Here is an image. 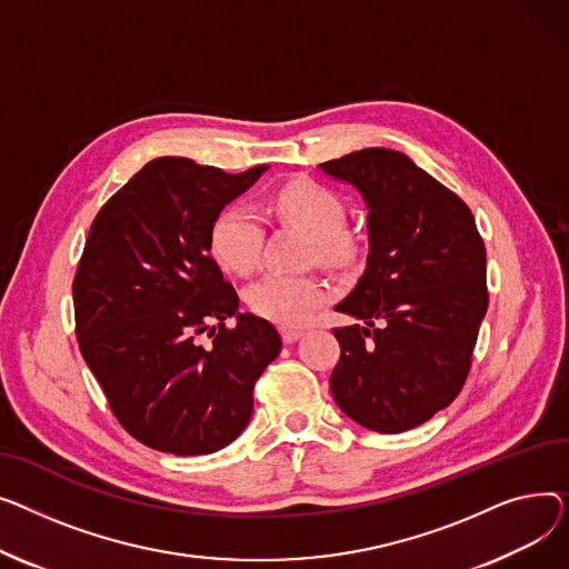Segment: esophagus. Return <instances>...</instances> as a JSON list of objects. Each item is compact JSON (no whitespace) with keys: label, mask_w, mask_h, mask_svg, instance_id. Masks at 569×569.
<instances>
[{"label":"esophagus","mask_w":569,"mask_h":569,"mask_svg":"<svg viewBox=\"0 0 569 569\" xmlns=\"http://www.w3.org/2000/svg\"><path fill=\"white\" fill-rule=\"evenodd\" d=\"M280 336H282L284 345H293L296 340L303 338V330H298V328H282Z\"/></svg>","instance_id":"34e87169"}]
</instances>
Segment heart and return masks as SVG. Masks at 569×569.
Masks as SVG:
<instances>
[{"mask_svg":"<svg viewBox=\"0 0 569 569\" xmlns=\"http://www.w3.org/2000/svg\"><path fill=\"white\" fill-rule=\"evenodd\" d=\"M273 207L282 218L312 233L321 263L340 266L349 259L351 246L345 237L347 209L336 192L310 179H296L276 190ZM261 241V216L248 202H231L220 209L209 229L213 259L222 269L239 276L257 269ZM326 300L328 287L317 276L269 273L248 289L250 310L280 326L306 323Z\"/></svg>","mask_w":569,"mask_h":569,"instance_id":"heart-1","label":"heart"}]
</instances>
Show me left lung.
Instances as JSON below:
<instances>
[{"mask_svg":"<svg viewBox=\"0 0 569 569\" xmlns=\"http://www.w3.org/2000/svg\"><path fill=\"white\" fill-rule=\"evenodd\" d=\"M367 207L365 273L336 306L358 319L332 336L338 407L358 425L399 433L459 395L487 312V252L471 209L407 156L372 147L321 162Z\"/></svg>","mask_w":569,"mask_h":569,"instance_id":"8db88e82","label":"left lung"}]
</instances>
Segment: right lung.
<instances>
[{"label":"right lung","mask_w":569,"mask_h":569,"mask_svg":"<svg viewBox=\"0 0 569 569\" xmlns=\"http://www.w3.org/2000/svg\"><path fill=\"white\" fill-rule=\"evenodd\" d=\"M269 164L227 174L190 158L147 162L98 211L73 280L76 336L121 427L181 457L229 446L252 416V388L282 340L239 312L209 250L220 209ZM227 318L238 321L231 329ZM209 331L211 348L196 336Z\"/></svg>","instance_id":"1"}]
</instances>
